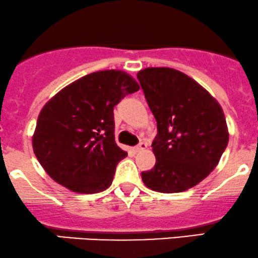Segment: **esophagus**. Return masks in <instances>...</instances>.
<instances>
[{
	"label": "esophagus",
	"instance_id": "esophagus-1",
	"mask_svg": "<svg viewBox=\"0 0 258 258\" xmlns=\"http://www.w3.org/2000/svg\"><path fill=\"white\" fill-rule=\"evenodd\" d=\"M146 147H147L146 142H140L138 146L134 147V151L135 152H140V151H142V150H146Z\"/></svg>",
	"mask_w": 258,
	"mask_h": 258
}]
</instances>
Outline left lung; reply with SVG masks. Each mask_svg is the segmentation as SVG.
I'll list each match as a JSON object with an SVG mask.
<instances>
[{
  "mask_svg": "<svg viewBox=\"0 0 258 258\" xmlns=\"http://www.w3.org/2000/svg\"><path fill=\"white\" fill-rule=\"evenodd\" d=\"M138 80L158 132L156 164L141 172L142 181L160 193L183 192L219 164L229 138L225 114L201 84L177 70L148 68Z\"/></svg>",
  "mask_w": 258,
  "mask_h": 258,
  "instance_id": "obj_1",
  "label": "left lung"
}]
</instances>
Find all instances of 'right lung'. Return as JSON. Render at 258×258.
Instances as JSON below:
<instances>
[{"label":"right lung","instance_id":"add662e5","mask_svg":"<svg viewBox=\"0 0 258 258\" xmlns=\"http://www.w3.org/2000/svg\"><path fill=\"white\" fill-rule=\"evenodd\" d=\"M138 90L132 76L106 70L69 84L44 105L32 147L54 181L87 195L111 186L117 164L126 157L114 141L113 107Z\"/></svg>","mask_w":258,"mask_h":258}]
</instances>
